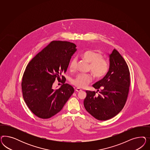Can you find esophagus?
I'll use <instances>...</instances> for the list:
<instances>
[{
	"label": "esophagus",
	"mask_w": 150,
	"mask_h": 150,
	"mask_svg": "<svg viewBox=\"0 0 150 150\" xmlns=\"http://www.w3.org/2000/svg\"><path fill=\"white\" fill-rule=\"evenodd\" d=\"M75 91L77 92H80V91H81V89H80V88H76V89H75Z\"/></svg>",
	"instance_id": "1"
}]
</instances>
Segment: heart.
<instances>
[{
  "label": "heart",
  "mask_w": 150,
  "mask_h": 150,
  "mask_svg": "<svg viewBox=\"0 0 150 150\" xmlns=\"http://www.w3.org/2000/svg\"><path fill=\"white\" fill-rule=\"evenodd\" d=\"M82 58L90 64L89 69L96 77H102L107 73L108 67L107 62L102 59V56L100 53L95 50H88L85 52L82 55ZM77 67V59L74 58L70 63V70H75ZM92 81L90 75L81 74L78 75L73 79L72 83L79 88H85Z\"/></svg>",
  "instance_id": "heart-1"
}]
</instances>
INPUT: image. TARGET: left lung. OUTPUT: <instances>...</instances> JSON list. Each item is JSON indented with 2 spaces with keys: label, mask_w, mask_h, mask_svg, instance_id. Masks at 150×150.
Listing matches in <instances>:
<instances>
[{
  "label": "left lung",
  "mask_w": 150,
  "mask_h": 150,
  "mask_svg": "<svg viewBox=\"0 0 150 150\" xmlns=\"http://www.w3.org/2000/svg\"><path fill=\"white\" fill-rule=\"evenodd\" d=\"M109 55L108 71L93 87L99 91H86L83 105L87 111L99 120H106L117 115L127 101L130 86V72L127 64L117 50Z\"/></svg>",
  "instance_id": "obj_1"
}]
</instances>
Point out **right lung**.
<instances>
[{
  "label": "right lung",
  "mask_w": 150,
  "mask_h": 150,
  "mask_svg": "<svg viewBox=\"0 0 150 150\" xmlns=\"http://www.w3.org/2000/svg\"><path fill=\"white\" fill-rule=\"evenodd\" d=\"M76 45L66 41H52L28 64L21 83L23 97L33 113L48 119L59 112L73 95L74 89L64 83L55 90L56 78L60 80L68 68Z\"/></svg>",
  "instance_id": "1"
}]
</instances>
